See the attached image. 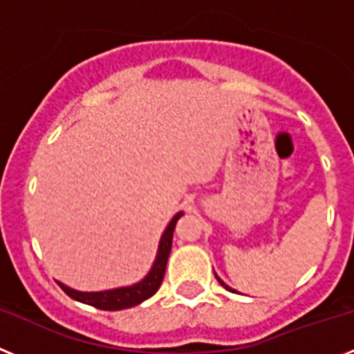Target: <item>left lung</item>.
<instances>
[{
  "instance_id": "obj_1",
  "label": "left lung",
  "mask_w": 354,
  "mask_h": 354,
  "mask_svg": "<svg viewBox=\"0 0 354 354\" xmlns=\"http://www.w3.org/2000/svg\"><path fill=\"white\" fill-rule=\"evenodd\" d=\"M216 279H218V281H219V283H221V286H225V288H227V290H228V292H236V290H232V288H228V286H227V284H225V283H223V281H221V279H219V277H218V275H216Z\"/></svg>"
}]
</instances>
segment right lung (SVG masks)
Masks as SVG:
<instances>
[{
	"mask_svg": "<svg viewBox=\"0 0 354 354\" xmlns=\"http://www.w3.org/2000/svg\"><path fill=\"white\" fill-rule=\"evenodd\" d=\"M182 212H178L172 221L169 223V227L165 228L162 239H160L158 246V255H156V261L153 264V270L149 272V275L140 281L135 286L129 288H118V290H109V292H97V293H84V292H75V290H70L68 286L59 283V286L62 288V292L66 293L68 297L75 299L79 302H84V304H90L93 308H99V310L106 311H118L126 310V308H131V306L140 304V302L147 301L149 297H153L154 293L158 292L160 284L163 281V275H165V266H167L169 254H171L172 246V232H174V227H176V221L180 219Z\"/></svg>",
	"mask_w": 354,
	"mask_h": 354,
	"instance_id": "obj_1",
	"label": "right lung"
}]
</instances>
